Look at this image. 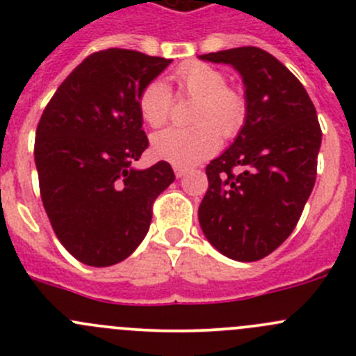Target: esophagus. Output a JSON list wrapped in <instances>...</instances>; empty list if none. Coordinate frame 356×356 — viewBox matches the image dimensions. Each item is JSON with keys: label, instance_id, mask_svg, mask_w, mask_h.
I'll return each mask as SVG.
<instances>
[{"label": "esophagus", "instance_id": "34e87169", "mask_svg": "<svg viewBox=\"0 0 356 356\" xmlns=\"http://www.w3.org/2000/svg\"><path fill=\"white\" fill-rule=\"evenodd\" d=\"M174 172H175V175H177V177H184V175L188 174V172H189V168H186V167H179V165H175V167H174Z\"/></svg>", "mask_w": 356, "mask_h": 356}]
</instances>
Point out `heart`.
Listing matches in <instances>:
<instances>
[{"instance_id":"heart-1","label":"heart","mask_w":356,"mask_h":356,"mask_svg":"<svg viewBox=\"0 0 356 356\" xmlns=\"http://www.w3.org/2000/svg\"><path fill=\"white\" fill-rule=\"evenodd\" d=\"M181 95L196 99L191 111L193 127H170L153 136L152 152L160 160L179 167H191L218 149L222 136L239 134L248 117V102L241 91L227 86L222 70L208 63H189L175 74ZM174 98L168 86L153 81L139 95V111L152 127H161L172 113Z\"/></svg>"}]
</instances>
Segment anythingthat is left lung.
I'll return each instance as SVG.
<instances>
[{
  "instance_id": "obj_1",
  "label": "left lung",
  "mask_w": 356,
  "mask_h": 356,
  "mask_svg": "<svg viewBox=\"0 0 356 356\" xmlns=\"http://www.w3.org/2000/svg\"><path fill=\"white\" fill-rule=\"evenodd\" d=\"M200 58L238 68L248 102L236 141L207 165L201 229L225 257L261 260L289 238L314 189L317 111L293 72L264 49L241 46Z\"/></svg>"
}]
</instances>
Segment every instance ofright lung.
<instances>
[{
	"mask_svg": "<svg viewBox=\"0 0 356 356\" xmlns=\"http://www.w3.org/2000/svg\"><path fill=\"white\" fill-rule=\"evenodd\" d=\"M170 63L132 49L96 51L42 111L34 143L41 200L56 238L82 264L125 260L148 232L155 200L174 182L167 161L131 167L148 148L139 95Z\"/></svg>",
	"mask_w": 356,
	"mask_h": 356,
	"instance_id": "add662e5",
	"label": "right lung"
}]
</instances>
